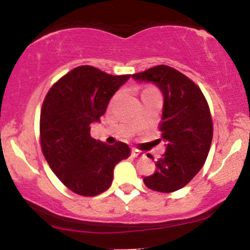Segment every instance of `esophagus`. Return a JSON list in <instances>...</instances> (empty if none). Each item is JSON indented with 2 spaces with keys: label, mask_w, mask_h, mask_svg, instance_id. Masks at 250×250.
Instances as JSON below:
<instances>
[{
  "label": "esophagus",
  "mask_w": 250,
  "mask_h": 250,
  "mask_svg": "<svg viewBox=\"0 0 250 250\" xmlns=\"http://www.w3.org/2000/svg\"><path fill=\"white\" fill-rule=\"evenodd\" d=\"M131 155H133V157H146V154L137 150V149H133V150H131Z\"/></svg>",
  "instance_id": "obj_1"
}]
</instances>
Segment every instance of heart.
<instances>
[{"mask_svg":"<svg viewBox=\"0 0 250 250\" xmlns=\"http://www.w3.org/2000/svg\"><path fill=\"white\" fill-rule=\"evenodd\" d=\"M148 90H151V89H148ZM146 91H147V90H146Z\"/></svg>","mask_w":250,"mask_h":250,"instance_id":"heart-1","label":"heart"}]
</instances>
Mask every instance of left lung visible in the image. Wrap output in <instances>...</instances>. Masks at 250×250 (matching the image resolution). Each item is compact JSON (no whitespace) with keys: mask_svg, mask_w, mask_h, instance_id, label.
Returning a JSON list of instances; mask_svg holds the SVG:
<instances>
[{"mask_svg":"<svg viewBox=\"0 0 250 250\" xmlns=\"http://www.w3.org/2000/svg\"><path fill=\"white\" fill-rule=\"evenodd\" d=\"M131 77L153 82L165 97L160 131L166 153L155 163V173L143 182L155 191L179 190L199 173L210 149L213 121L207 100L190 79L168 65H156Z\"/></svg>","mask_w":250,"mask_h":250,"instance_id":"8db88e82","label":"left lung"}]
</instances>
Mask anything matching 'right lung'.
<instances>
[{
    "label": "right lung",
    "mask_w": 250,
    "mask_h": 250,
    "mask_svg": "<svg viewBox=\"0 0 250 250\" xmlns=\"http://www.w3.org/2000/svg\"><path fill=\"white\" fill-rule=\"evenodd\" d=\"M130 75L114 76L81 65L48 91L40 117L42 153L63 185L82 196H95L113 182L115 166L130 155L127 143L109 146L90 136L109 100Z\"/></svg>",
    "instance_id": "obj_1"
}]
</instances>
